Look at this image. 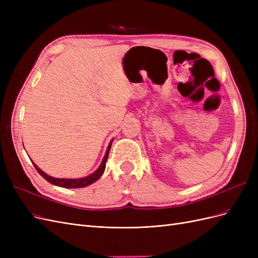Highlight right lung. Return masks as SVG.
Returning <instances> with one entry per match:
<instances>
[{
	"label": "right lung",
	"mask_w": 258,
	"mask_h": 258,
	"mask_svg": "<svg viewBox=\"0 0 258 258\" xmlns=\"http://www.w3.org/2000/svg\"><path fill=\"white\" fill-rule=\"evenodd\" d=\"M113 140L114 139H112L110 144H108L104 157H103L102 161H101L99 168L95 171V172L87 175V176H85V177H80V178H58V177H53V176L48 175L47 173H45L44 171H42L40 168H38L32 160H31V161H32L35 169L37 170V172L40 173L46 179V181L49 182L50 184L59 186V187H63V188H82V187H86V186H88L92 183H95L101 177V175L103 174L104 170H105L106 160H107V157H108V153H110Z\"/></svg>",
	"instance_id": "1"
}]
</instances>
